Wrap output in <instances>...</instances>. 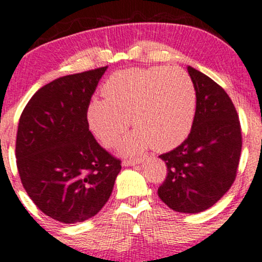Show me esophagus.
<instances>
[{
    "label": "esophagus",
    "mask_w": 262,
    "mask_h": 262,
    "mask_svg": "<svg viewBox=\"0 0 262 262\" xmlns=\"http://www.w3.org/2000/svg\"><path fill=\"white\" fill-rule=\"evenodd\" d=\"M140 161L141 160H139V159H129V160H123L122 165L123 166H134V165L140 164Z\"/></svg>",
    "instance_id": "34e87169"
}]
</instances>
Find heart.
<instances>
[{
    "mask_svg": "<svg viewBox=\"0 0 262 262\" xmlns=\"http://www.w3.org/2000/svg\"><path fill=\"white\" fill-rule=\"evenodd\" d=\"M102 93L87 106L90 130L111 148L130 119L135 129L119 145L123 154H137L149 146L167 151L179 146L194 123L197 91L191 76L177 68L128 69L108 77Z\"/></svg>",
    "mask_w": 262,
    "mask_h": 262,
    "instance_id": "obj_1",
    "label": "heart"
}]
</instances>
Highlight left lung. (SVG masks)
I'll use <instances>...</instances> for the list:
<instances>
[{
    "mask_svg": "<svg viewBox=\"0 0 262 262\" xmlns=\"http://www.w3.org/2000/svg\"><path fill=\"white\" fill-rule=\"evenodd\" d=\"M187 71L197 91L196 117L181 145L159 156L167 175L158 194L176 212L200 213L233 185L243 138L239 116L223 87L191 66Z\"/></svg>",
    "mask_w": 262,
    "mask_h": 262,
    "instance_id": "left-lung-1",
    "label": "left lung"
}]
</instances>
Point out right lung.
I'll return each mask as SVG.
<instances>
[{"label":"right lung","instance_id":"right-lung-1","mask_svg":"<svg viewBox=\"0 0 262 262\" xmlns=\"http://www.w3.org/2000/svg\"><path fill=\"white\" fill-rule=\"evenodd\" d=\"M107 66L68 75L33 95L20 114L17 169L23 187L44 214L73 224L107 203L121 160L89 129L86 111Z\"/></svg>","mask_w":262,"mask_h":262}]
</instances>
